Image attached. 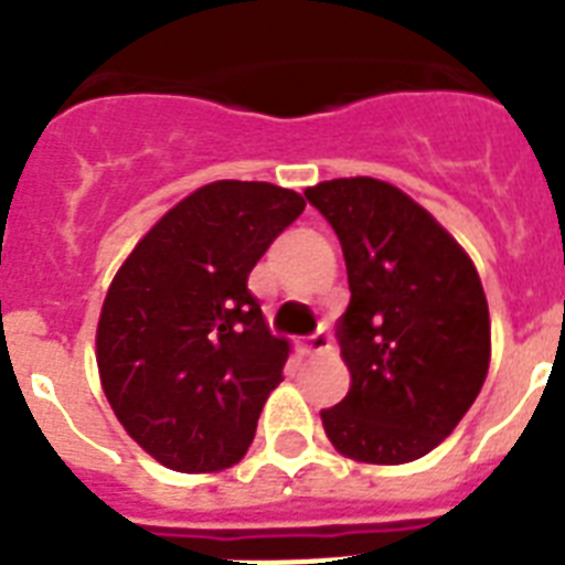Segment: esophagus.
Masks as SVG:
<instances>
[{
    "label": "esophagus",
    "instance_id": "1",
    "mask_svg": "<svg viewBox=\"0 0 565 565\" xmlns=\"http://www.w3.org/2000/svg\"><path fill=\"white\" fill-rule=\"evenodd\" d=\"M331 345H334V337H331V331H328V328H319L317 334L308 337V343H305V352L322 354V352H328Z\"/></svg>",
    "mask_w": 565,
    "mask_h": 565
}]
</instances>
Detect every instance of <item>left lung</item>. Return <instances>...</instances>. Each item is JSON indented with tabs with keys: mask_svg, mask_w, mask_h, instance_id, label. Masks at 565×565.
<instances>
[{
	"mask_svg": "<svg viewBox=\"0 0 565 565\" xmlns=\"http://www.w3.org/2000/svg\"><path fill=\"white\" fill-rule=\"evenodd\" d=\"M305 195L334 228L352 290L337 322L352 386L322 411L328 439L361 463L419 460L457 428L490 370L478 269L386 181L334 179Z\"/></svg>",
	"mask_w": 565,
	"mask_h": 565,
	"instance_id": "left-lung-1",
	"label": "left lung"
}]
</instances>
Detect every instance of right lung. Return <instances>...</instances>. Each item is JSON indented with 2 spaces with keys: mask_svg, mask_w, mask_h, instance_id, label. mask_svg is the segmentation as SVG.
Segmentation results:
<instances>
[{
  "mask_svg": "<svg viewBox=\"0 0 565 565\" xmlns=\"http://www.w3.org/2000/svg\"><path fill=\"white\" fill-rule=\"evenodd\" d=\"M305 199L266 181H213L146 234L110 281L96 331L102 390L137 446L175 472H220L252 446L284 381L248 273Z\"/></svg>",
  "mask_w": 565,
  "mask_h": 565,
  "instance_id": "obj_1",
  "label": "right lung"
}]
</instances>
